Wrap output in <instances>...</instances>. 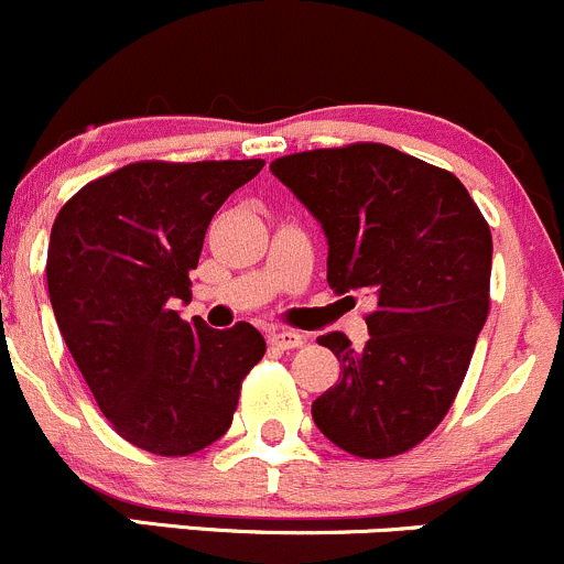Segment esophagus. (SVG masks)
Instances as JSON below:
<instances>
[{"instance_id":"1","label":"esophagus","mask_w":564,"mask_h":564,"mask_svg":"<svg viewBox=\"0 0 564 564\" xmlns=\"http://www.w3.org/2000/svg\"><path fill=\"white\" fill-rule=\"evenodd\" d=\"M270 346L272 348H281V351H289V348H300L305 346V337L300 335V332H292V329H278V332H270Z\"/></svg>"}]
</instances>
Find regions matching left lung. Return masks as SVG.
Wrapping results in <instances>:
<instances>
[{"label":"left lung","mask_w":564,"mask_h":564,"mask_svg":"<svg viewBox=\"0 0 564 564\" xmlns=\"http://www.w3.org/2000/svg\"><path fill=\"white\" fill-rule=\"evenodd\" d=\"M270 170L322 221L329 286L378 300L365 348L318 337L340 381L313 422L361 459L411 452L454 405L489 316V224L454 173L383 142L289 153Z\"/></svg>","instance_id":"1"}]
</instances>
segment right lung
<instances>
[{
    "mask_svg": "<svg viewBox=\"0 0 564 564\" xmlns=\"http://www.w3.org/2000/svg\"><path fill=\"white\" fill-rule=\"evenodd\" d=\"M264 159L134 162L86 183L47 242L56 324L99 411L132 446L188 456L232 424L242 378L264 357L251 324L210 329L170 307L192 297L216 210Z\"/></svg>",
    "mask_w": 564,
    "mask_h": 564,
    "instance_id": "1",
    "label": "right lung"
}]
</instances>
